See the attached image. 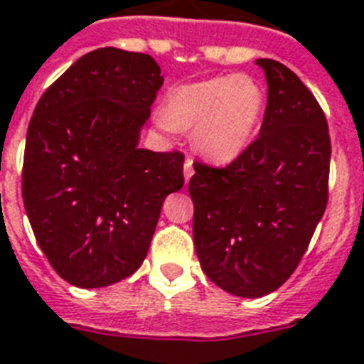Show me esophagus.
I'll return each instance as SVG.
<instances>
[{
	"label": "esophagus",
	"instance_id": "esophagus-1",
	"mask_svg": "<svg viewBox=\"0 0 364 364\" xmlns=\"http://www.w3.org/2000/svg\"><path fill=\"white\" fill-rule=\"evenodd\" d=\"M183 170H185V181H188V179L194 176V166H192V159L191 157H186L185 164H183Z\"/></svg>",
	"mask_w": 364,
	"mask_h": 364
}]
</instances>
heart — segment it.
Returning <instances> with one entry per match:
<instances>
[{
    "label": "heart",
    "instance_id": "obj_1",
    "mask_svg": "<svg viewBox=\"0 0 364 364\" xmlns=\"http://www.w3.org/2000/svg\"><path fill=\"white\" fill-rule=\"evenodd\" d=\"M264 107V90L255 78L213 77L172 87L156 122L168 134L194 128L198 150L216 163H229L251 144Z\"/></svg>",
    "mask_w": 364,
    "mask_h": 364
}]
</instances>
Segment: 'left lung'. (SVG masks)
<instances>
[{
	"label": "left lung",
	"instance_id": "1",
	"mask_svg": "<svg viewBox=\"0 0 364 364\" xmlns=\"http://www.w3.org/2000/svg\"><path fill=\"white\" fill-rule=\"evenodd\" d=\"M267 80L258 135L223 168L196 161V255L218 287L257 299L291 277L328 203L326 115L289 68L257 60Z\"/></svg>",
	"mask_w": 364,
	"mask_h": 364
}]
</instances>
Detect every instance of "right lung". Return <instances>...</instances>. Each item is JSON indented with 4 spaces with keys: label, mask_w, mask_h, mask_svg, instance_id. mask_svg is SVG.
Instances as JSON below:
<instances>
[{
    "label": "right lung",
    "mask_w": 364,
    "mask_h": 364,
    "mask_svg": "<svg viewBox=\"0 0 364 364\" xmlns=\"http://www.w3.org/2000/svg\"><path fill=\"white\" fill-rule=\"evenodd\" d=\"M161 86L150 55L102 47L78 58L34 107L23 205L40 249L73 286L134 274L164 198L185 183L181 151L137 146Z\"/></svg>",
    "instance_id": "right-lung-1"
}]
</instances>
